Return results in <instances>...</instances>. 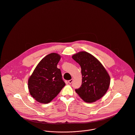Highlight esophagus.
<instances>
[{
	"label": "esophagus",
	"mask_w": 135,
	"mask_h": 135,
	"mask_svg": "<svg viewBox=\"0 0 135 135\" xmlns=\"http://www.w3.org/2000/svg\"><path fill=\"white\" fill-rule=\"evenodd\" d=\"M73 81V79H71V80H70L68 81V83H69V84H71V83H72Z\"/></svg>",
	"instance_id": "esophagus-1"
}]
</instances>
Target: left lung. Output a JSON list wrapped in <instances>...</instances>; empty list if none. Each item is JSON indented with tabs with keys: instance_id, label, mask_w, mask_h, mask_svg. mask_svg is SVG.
<instances>
[{
	"instance_id": "1",
	"label": "left lung",
	"mask_w": 135,
	"mask_h": 135,
	"mask_svg": "<svg viewBox=\"0 0 135 135\" xmlns=\"http://www.w3.org/2000/svg\"><path fill=\"white\" fill-rule=\"evenodd\" d=\"M81 68L82 82L76 89L79 96L86 103H93L101 98L107 92L110 82V76L102 64L93 55L85 51L72 56Z\"/></svg>"
}]
</instances>
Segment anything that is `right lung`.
I'll return each mask as SVG.
<instances>
[{"label": "right lung", "instance_id": "add662e5", "mask_svg": "<svg viewBox=\"0 0 135 135\" xmlns=\"http://www.w3.org/2000/svg\"><path fill=\"white\" fill-rule=\"evenodd\" d=\"M61 56L56 53L47 55L38 64L29 78L30 94L40 103H50L65 85L61 70L57 68Z\"/></svg>", "mask_w": 135, "mask_h": 135}]
</instances>
